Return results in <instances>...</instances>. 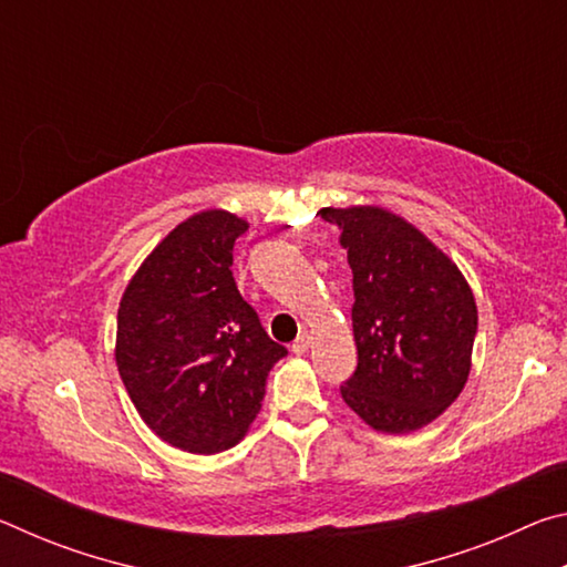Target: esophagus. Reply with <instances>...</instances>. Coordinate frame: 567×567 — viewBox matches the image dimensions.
Instances as JSON below:
<instances>
[{
  "label": "esophagus",
  "mask_w": 567,
  "mask_h": 567,
  "mask_svg": "<svg viewBox=\"0 0 567 567\" xmlns=\"http://www.w3.org/2000/svg\"><path fill=\"white\" fill-rule=\"evenodd\" d=\"M307 348H310V334L302 332L300 338H297V340L292 342V352H295V354H305Z\"/></svg>",
  "instance_id": "34e87169"
}]
</instances>
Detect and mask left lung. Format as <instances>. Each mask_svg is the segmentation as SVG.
I'll return each instance as SVG.
<instances>
[{
	"mask_svg": "<svg viewBox=\"0 0 567 567\" xmlns=\"http://www.w3.org/2000/svg\"><path fill=\"white\" fill-rule=\"evenodd\" d=\"M352 270L358 368L342 400L380 433L425 427L470 375L477 307L463 272L405 219L382 207H324Z\"/></svg>",
	"mask_w": 567,
	"mask_h": 567,
	"instance_id": "1",
	"label": "left lung"
}]
</instances>
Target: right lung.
I'll list each match as a JSON object with an SVG mask.
<instances>
[{
	"label": "right lung",
	"instance_id": "add662e5",
	"mask_svg": "<svg viewBox=\"0 0 567 567\" xmlns=\"http://www.w3.org/2000/svg\"><path fill=\"white\" fill-rule=\"evenodd\" d=\"M247 223L207 209L152 249L122 295L117 370L140 417L165 443L197 455L237 445L285 358L233 277Z\"/></svg>",
	"mask_w": 567,
	"mask_h": 567
}]
</instances>
